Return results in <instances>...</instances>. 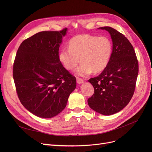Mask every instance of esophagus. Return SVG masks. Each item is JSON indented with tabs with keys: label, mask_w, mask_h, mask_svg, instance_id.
Instances as JSON below:
<instances>
[{
	"label": "esophagus",
	"mask_w": 152,
	"mask_h": 152,
	"mask_svg": "<svg viewBox=\"0 0 152 152\" xmlns=\"http://www.w3.org/2000/svg\"><path fill=\"white\" fill-rule=\"evenodd\" d=\"M82 82H84V80L79 77H77V84H82Z\"/></svg>",
	"instance_id": "obj_1"
}]
</instances>
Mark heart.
<instances>
[{
    "instance_id": "1",
    "label": "heart",
    "mask_w": 152,
    "mask_h": 152,
    "mask_svg": "<svg viewBox=\"0 0 152 152\" xmlns=\"http://www.w3.org/2000/svg\"><path fill=\"white\" fill-rule=\"evenodd\" d=\"M113 52L111 40L106 36L82 34L73 37L68 48L62 49L59 59L68 70H72L79 63L75 71L78 75L86 77L93 72L103 71L110 63Z\"/></svg>"
}]
</instances>
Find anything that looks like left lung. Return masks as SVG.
<instances>
[{"mask_svg": "<svg viewBox=\"0 0 152 152\" xmlns=\"http://www.w3.org/2000/svg\"><path fill=\"white\" fill-rule=\"evenodd\" d=\"M99 28L111 35L113 52L102 73L89 80L94 93L87 103L96 112L110 115L120 112L131 99L138 75V61L132 44L122 34L110 26Z\"/></svg>", "mask_w": 152, "mask_h": 152, "instance_id": "8db88e82", "label": "left lung"}]
</instances>
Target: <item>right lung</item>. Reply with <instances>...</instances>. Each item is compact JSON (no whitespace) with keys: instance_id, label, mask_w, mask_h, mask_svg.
<instances>
[{"instance_id":"obj_1","label":"right lung","mask_w":152,"mask_h":152,"mask_svg":"<svg viewBox=\"0 0 152 152\" xmlns=\"http://www.w3.org/2000/svg\"><path fill=\"white\" fill-rule=\"evenodd\" d=\"M67 28L44 31L22 42L13 64L18 98L30 112L42 118L57 115L76 87L75 77L59 59V48Z\"/></svg>"}]
</instances>
